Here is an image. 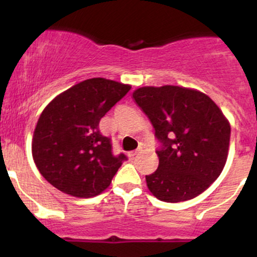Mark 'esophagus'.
<instances>
[{
	"mask_svg": "<svg viewBox=\"0 0 257 257\" xmlns=\"http://www.w3.org/2000/svg\"><path fill=\"white\" fill-rule=\"evenodd\" d=\"M139 153H140V151H139V150H137V151H133V152H129V158L131 159H134L135 157H137V156L139 155Z\"/></svg>",
	"mask_w": 257,
	"mask_h": 257,
	"instance_id": "obj_1",
	"label": "esophagus"
}]
</instances>
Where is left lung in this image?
<instances>
[{"mask_svg": "<svg viewBox=\"0 0 257 257\" xmlns=\"http://www.w3.org/2000/svg\"><path fill=\"white\" fill-rule=\"evenodd\" d=\"M133 99L162 143L158 169L146 176L150 192L167 203L204 192L228 156L231 125L219 106L203 91L179 85L140 87Z\"/></svg>", "mask_w": 257, "mask_h": 257, "instance_id": "8db88e82", "label": "left lung"}]
</instances>
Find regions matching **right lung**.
<instances>
[{
	"label": "right lung",
	"instance_id": "right-lung-1",
	"mask_svg": "<svg viewBox=\"0 0 257 257\" xmlns=\"http://www.w3.org/2000/svg\"><path fill=\"white\" fill-rule=\"evenodd\" d=\"M131 84L101 77L72 85L44 107L32 137V158L49 184L77 198L102 193L124 155L112 156L99 122L131 90Z\"/></svg>",
	"mask_w": 257,
	"mask_h": 257
}]
</instances>
